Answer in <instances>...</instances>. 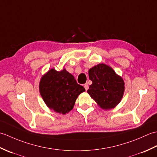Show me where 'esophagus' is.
<instances>
[{
    "label": "esophagus",
    "mask_w": 157,
    "mask_h": 157,
    "mask_svg": "<svg viewBox=\"0 0 157 157\" xmlns=\"http://www.w3.org/2000/svg\"><path fill=\"white\" fill-rule=\"evenodd\" d=\"M84 87L86 90H88V84H85L84 85Z\"/></svg>",
    "instance_id": "1"
}]
</instances>
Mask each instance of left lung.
Returning <instances> with one entry per match:
<instances>
[{
    "mask_svg": "<svg viewBox=\"0 0 157 157\" xmlns=\"http://www.w3.org/2000/svg\"><path fill=\"white\" fill-rule=\"evenodd\" d=\"M92 82L87 92L101 109L110 110L121 102L125 90V83L111 67L100 63L89 69Z\"/></svg>",
    "mask_w": 157,
    "mask_h": 157,
    "instance_id": "1",
    "label": "left lung"
}]
</instances>
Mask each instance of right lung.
<instances>
[{
  "label": "right lung",
  "mask_w": 157,
  "mask_h": 157,
  "mask_svg": "<svg viewBox=\"0 0 157 157\" xmlns=\"http://www.w3.org/2000/svg\"><path fill=\"white\" fill-rule=\"evenodd\" d=\"M39 90L50 109L65 115L73 109L76 99L85 88L65 69L58 71L52 68L42 76Z\"/></svg>",
  "instance_id": "right-lung-1"
}]
</instances>
